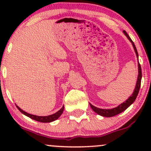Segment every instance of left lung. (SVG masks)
Here are the masks:
<instances>
[{
	"mask_svg": "<svg viewBox=\"0 0 151 151\" xmlns=\"http://www.w3.org/2000/svg\"><path fill=\"white\" fill-rule=\"evenodd\" d=\"M124 33L126 35V37H128V39L131 41V43H132L133 48H134L135 52H136V56L138 60V52H137L136 47L135 46L134 43L132 41V40L131 39V37H129V35L127 34V32H126L125 30H124ZM138 79H137V82H136V87H135L134 91H133V93L131 94V96L126 100V101H124V103H122L121 104H120L119 106H118L116 108L111 109H99L97 108V107L94 106L91 104H89L91 108L92 109V110L94 112H96V114H98L99 115L102 116H105V117H111L117 115V114L121 113L123 112L124 111H125L128 107H129L134 102L135 100L138 96V93L139 92V89L140 87H141V78H142V72H141V65L140 63L138 62Z\"/></svg>",
	"mask_w": 151,
	"mask_h": 151,
	"instance_id": "obj_1",
	"label": "left lung"
}]
</instances>
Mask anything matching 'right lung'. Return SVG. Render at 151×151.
<instances>
[{
  "mask_svg": "<svg viewBox=\"0 0 151 151\" xmlns=\"http://www.w3.org/2000/svg\"><path fill=\"white\" fill-rule=\"evenodd\" d=\"M17 108L18 109V110L20 111L21 113H22L24 115L27 116L30 119H33V120H35L37 121H39V122H42V123H49V122H52V121H54L58 119L60 116L62 115V114L63 113L64 111V106L62 107V109L60 110H59L58 112H56L55 114H52V115H49V116H35V115H32V114H30L27 112L24 111L23 110H22L20 107H18V106H16Z\"/></svg>",
  "mask_w": 151,
  "mask_h": 151,
  "instance_id": "obj_1",
  "label": "right lung"
}]
</instances>
